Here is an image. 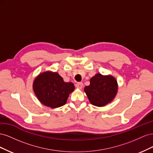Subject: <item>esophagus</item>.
<instances>
[{
    "label": "esophagus",
    "mask_w": 153,
    "mask_h": 153,
    "mask_svg": "<svg viewBox=\"0 0 153 153\" xmlns=\"http://www.w3.org/2000/svg\"><path fill=\"white\" fill-rule=\"evenodd\" d=\"M75 86H76V88H78V89H82V88L83 87V84L82 82H78V83H76V85H75Z\"/></svg>",
    "instance_id": "obj_1"
}]
</instances>
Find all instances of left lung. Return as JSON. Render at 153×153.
I'll return each mask as SVG.
<instances>
[{"mask_svg":"<svg viewBox=\"0 0 153 153\" xmlns=\"http://www.w3.org/2000/svg\"><path fill=\"white\" fill-rule=\"evenodd\" d=\"M84 91L91 104L103 106L112 101L117 92V83L112 76H103L100 73L91 78L90 85Z\"/></svg>","mask_w":153,"mask_h":153,"instance_id":"left-lung-1","label":"left lung"}]
</instances>
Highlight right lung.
I'll list each match as a JSON object with an SVG mask.
<instances>
[{
    "mask_svg": "<svg viewBox=\"0 0 153 153\" xmlns=\"http://www.w3.org/2000/svg\"><path fill=\"white\" fill-rule=\"evenodd\" d=\"M74 89L73 83L64 82L57 73L50 71L40 74L33 84L34 91L40 102L53 108L65 105Z\"/></svg>",
    "mask_w": 153,
    "mask_h": 153,
    "instance_id": "right-lung-1",
    "label": "right lung"
}]
</instances>
